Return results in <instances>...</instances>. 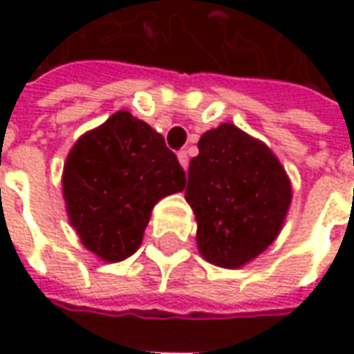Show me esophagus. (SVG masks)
Returning <instances> with one entry per match:
<instances>
[{
	"mask_svg": "<svg viewBox=\"0 0 354 354\" xmlns=\"http://www.w3.org/2000/svg\"><path fill=\"white\" fill-rule=\"evenodd\" d=\"M177 157H179V163L183 165V169L187 171V167H189V153H187L185 149H181V151L177 153Z\"/></svg>",
	"mask_w": 354,
	"mask_h": 354,
	"instance_id": "esophagus-1",
	"label": "esophagus"
}]
</instances>
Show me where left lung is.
<instances>
[{
  "instance_id": "1",
  "label": "left lung",
  "mask_w": 354,
  "mask_h": 354,
  "mask_svg": "<svg viewBox=\"0 0 354 354\" xmlns=\"http://www.w3.org/2000/svg\"><path fill=\"white\" fill-rule=\"evenodd\" d=\"M185 198L197 216V246L205 260L238 268L278 236L292 185L264 143L223 124L198 140Z\"/></svg>"
}]
</instances>
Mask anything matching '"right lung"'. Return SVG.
<instances>
[{
    "label": "right lung",
    "mask_w": 354,
    "mask_h": 354,
    "mask_svg": "<svg viewBox=\"0 0 354 354\" xmlns=\"http://www.w3.org/2000/svg\"><path fill=\"white\" fill-rule=\"evenodd\" d=\"M185 183L183 167L163 136L126 110L84 133L62 173L71 225L106 262L138 250L157 201L183 191Z\"/></svg>",
    "instance_id": "right-lung-1"
}]
</instances>
